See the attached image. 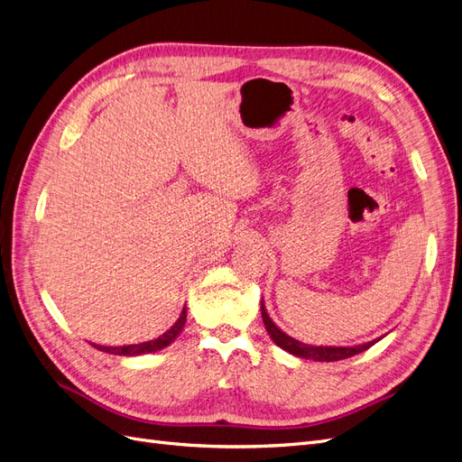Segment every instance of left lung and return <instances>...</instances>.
Returning a JSON list of instances; mask_svg holds the SVG:
<instances>
[{
	"label": "left lung",
	"instance_id": "1",
	"mask_svg": "<svg viewBox=\"0 0 462 462\" xmlns=\"http://www.w3.org/2000/svg\"><path fill=\"white\" fill-rule=\"evenodd\" d=\"M260 310H262L263 326H265V329H268V335L272 337V341L277 346H282L283 351L295 355V356H300V358H310V360H316V362H335V360L355 356L358 353H365L366 348H370L374 343H377V339H375V341H370V343H365V345H355V346H314V345H306V343L292 339L291 335H287L285 331H282L273 324V319L270 318L268 310H265L263 300H262Z\"/></svg>",
	"mask_w": 462,
	"mask_h": 462
}]
</instances>
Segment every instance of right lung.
Wrapping results in <instances>:
<instances>
[{
  "label": "right lung",
  "instance_id": "add662e5",
  "mask_svg": "<svg viewBox=\"0 0 462 462\" xmlns=\"http://www.w3.org/2000/svg\"><path fill=\"white\" fill-rule=\"evenodd\" d=\"M185 321H187V309H183V312H180V316L177 318L175 324L167 329L163 335H160L158 339H152V341H146V343H138V345H125V346H104V345H94L97 351H104V353H109V355H119V356H138V355H148V353H156V351H162V348H165L167 345H171L177 335L183 331L185 328Z\"/></svg>",
  "mask_w": 462,
  "mask_h": 462
}]
</instances>
